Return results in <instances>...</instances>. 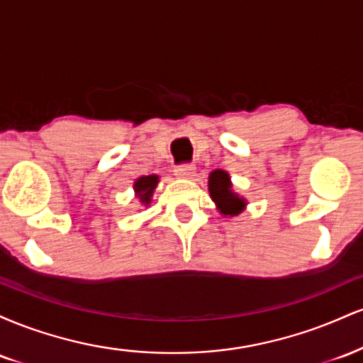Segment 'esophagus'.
<instances>
[{
	"mask_svg": "<svg viewBox=\"0 0 363 363\" xmlns=\"http://www.w3.org/2000/svg\"><path fill=\"white\" fill-rule=\"evenodd\" d=\"M174 174H176V176L181 177V179H191L196 174V167L193 164L177 165V167L174 169Z\"/></svg>",
	"mask_w": 363,
	"mask_h": 363,
	"instance_id": "34e87169",
	"label": "esophagus"
}]
</instances>
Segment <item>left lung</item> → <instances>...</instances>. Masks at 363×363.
Wrapping results in <instances>:
<instances>
[{"label":"left lung","mask_w":363,"mask_h":363,"mask_svg":"<svg viewBox=\"0 0 363 363\" xmlns=\"http://www.w3.org/2000/svg\"><path fill=\"white\" fill-rule=\"evenodd\" d=\"M208 187H210L211 198H213L216 206H218V210L223 215L232 216L242 211V208L245 206L244 199H240L235 193H232L230 177H228L225 170H213L210 174Z\"/></svg>","instance_id":"8db88e82"}]
</instances>
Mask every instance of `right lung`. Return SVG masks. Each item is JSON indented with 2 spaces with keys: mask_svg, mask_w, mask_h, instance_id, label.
<instances>
[{
  "mask_svg": "<svg viewBox=\"0 0 363 363\" xmlns=\"http://www.w3.org/2000/svg\"><path fill=\"white\" fill-rule=\"evenodd\" d=\"M158 184V177L157 176H145L140 177L138 181L135 182V191L138 194V198L141 199V203L148 205L150 203V196L153 194V189H155Z\"/></svg>",
  "mask_w": 363,
  "mask_h": 363,
  "instance_id": "add662e5",
  "label": "right lung"
}]
</instances>
